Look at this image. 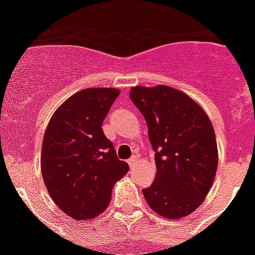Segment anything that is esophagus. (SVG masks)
Returning a JSON list of instances; mask_svg holds the SVG:
<instances>
[{
    "mask_svg": "<svg viewBox=\"0 0 255 255\" xmlns=\"http://www.w3.org/2000/svg\"><path fill=\"white\" fill-rule=\"evenodd\" d=\"M136 163H137V156H132L131 159L128 160V164H129V167H135Z\"/></svg>",
    "mask_w": 255,
    "mask_h": 255,
    "instance_id": "1",
    "label": "esophagus"
}]
</instances>
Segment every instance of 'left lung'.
Returning a JSON list of instances; mask_svg holds the SVG:
<instances>
[{
  "label": "left lung",
  "mask_w": 255,
  "mask_h": 255,
  "mask_svg": "<svg viewBox=\"0 0 255 255\" xmlns=\"http://www.w3.org/2000/svg\"><path fill=\"white\" fill-rule=\"evenodd\" d=\"M155 149L156 176L143 189L152 210L168 220L189 216L201 205L217 173L213 124L200 104L169 86L131 87Z\"/></svg>",
  "instance_id": "1"
}]
</instances>
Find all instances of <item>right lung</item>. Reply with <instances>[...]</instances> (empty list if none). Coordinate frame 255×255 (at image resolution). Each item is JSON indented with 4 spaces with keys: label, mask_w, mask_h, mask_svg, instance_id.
I'll return each instance as SVG.
<instances>
[{
    "label": "right lung",
    "mask_w": 255,
    "mask_h": 255,
    "mask_svg": "<svg viewBox=\"0 0 255 255\" xmlns=\"http://www.w3.org/2000/svg\"><path fill=\"white\" fill-rule=\"evenodd\" d=\"M119 94L112 87L81 90L55 110L46 127L41 155L46 189L55 205L78 221L103 213L115 182L129 169L102 129Z\"/></svg>",
    "instance_id": "right-lung-1"
}]
</instances>
